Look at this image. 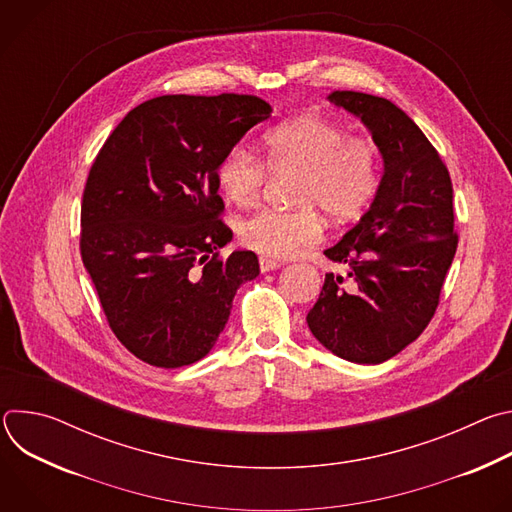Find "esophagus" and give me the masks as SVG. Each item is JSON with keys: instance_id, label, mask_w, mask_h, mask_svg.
Masks as SVG:
<instances>
[{"instance_id": "1", "label": "esophagus", "mask_w": 512, "mask_h": 512, "mask_svg": "<svg viewBox=\"0 0 512 512\" xmlns=\"http://www.w3.org/2000/svg\"><path fill=\"white\" fill-rule=\"evenodd\" d=\"M277 267H279L277 261H273V259L265 257V255L259 257V269H261L263 273H265V271H273V269H277Z\"/></svg>"}]
</instances>
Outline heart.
I'll use <instances>...</instances> for the list:
<instances>
[{"instance_id": "obj_1", "label": "heart", "mask_w": 512, "mask_h": 512, "mask_svg": "<svg viewBox=\"0 0 512 512\" xmlns=\"http://www.w3.org/2000/svg\"><path fill=\"white\" fill-rule=\"evenodd\" d=\"M265 162L237 145L218 166V186L237 206H249L275 176H296L291 188L294 210L261 208L239 223V241L267 257H289L316 245L322 218L348 221L375 198L381 176L379 148L371 137L350 135L326 119L302 117L265 135Z\"/></svg>"}]
</instances>
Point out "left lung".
Returning <instances> with one entry per match:
<instances>
[{
  "label": "left lung",
  "mask_w": 512,
  "mask_h": 512,
  "mask_svg": "<svg viewBox=\"0 0 512 512\" xmlns=\"http://www.w3.org/2000/svg\"><path fill=\"white\" fill-rule=\"evenodd\" d=\"M328 101L369 127L385 172L358 225L324 251L348 265L350 287L326 273L306 320L336 356L379 364L411 344L440 304L458 247L452 180L423 131L391 101L356 91H334Z\"/></svg>",
  "instance_id": "1"
}]
</instances>
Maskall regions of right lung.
Returning a JSON list of instances; mask_svg holds the SVG:
<instances>
[{"label":"right lung","instance_id":"1","mask_svg":"<svg viewBox=\"0 0 512 512\" xmlns=\"http://www.w3.org/2000/svg\"><path fill=\"white\" fill-rule=\"evenodd\" d=\"M271 117L255 95H164L131 109L99 150L81 204V255L117 340L139 360L178 369L225 330L253 251L221 249L218 166Z\"/></svg>","mask_w":512,"mask_h":512}]
</instances>
